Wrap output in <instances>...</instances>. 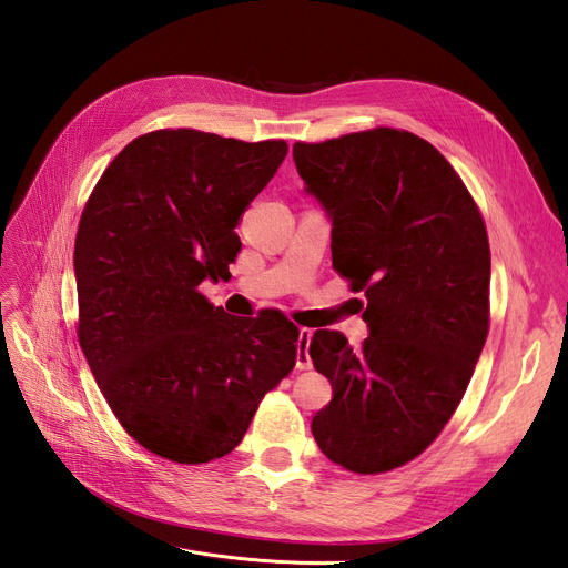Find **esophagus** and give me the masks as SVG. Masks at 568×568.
<instances>
[{
	"label": "esophagus",
	"mask_w": 568,
	"mask_h": 568,
	"mask_svg": "<svg viewBox=\"0 0 568 568\" xmlns=\"http://www.w3.org/2000/svg\"><path fill=\"white\" fill-rule=\"evenodd\" d=\"M311 341H313L311 329H298V343H296V367L298 369H311V365H313Z\"/></svg>",
	"instance_id": "34e87169"
}]
</instances>
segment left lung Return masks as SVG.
<instances>
[{
    "label": "left lung",
    "mask_w": 568,
    "mask_h": 568,
    "mask_svg": "<svg viewBox=\"0 0 568 568\" xmlns=\"http://www.w3.org/2000/svg\"><path fill=\"white\" fill-rule=\"evenodd\" d=\"M305 192L332 222V263L365 291L369 336L320 329L332 384L313 417L320 450L382 474L424 453L457 409L488 336L490 248L467 186L422 136L376 128L294 144Z\"/></svg>",
    "instance_id": "8db88e82"
}]
</instances>
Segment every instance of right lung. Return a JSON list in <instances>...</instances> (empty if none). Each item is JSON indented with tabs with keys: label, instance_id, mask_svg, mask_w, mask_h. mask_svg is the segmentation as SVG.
I'll list each match as a JSON object with an SVG mask.
<instances>
[{
	"label": "right lung",
	"instance_id": "add662e5",
	"mask_svg": "<svg viewBox=\"0 0 568 568\" xmlns=\"http://www.w3.org/2000/svg\"><path fill=\"white\" fill-rule=\"evenodd\" d=\"M286 142L199 130L136 136L104 170L75 236L78 338L125 432L180 464L225 457L296 365L298 326L232 317L199 294L227 282L236 225Z\"/></svg>",
	"mask_w": 568,
	"mask_h": 568
}]
</instances>
